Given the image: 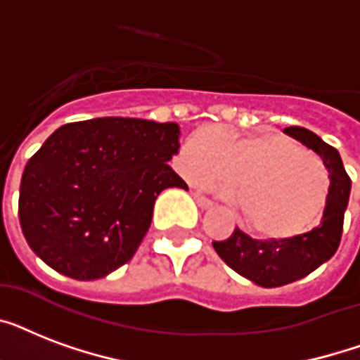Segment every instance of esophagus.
<instances>
[{
    "label": "esophagus",
    "mask_w": 360,
    "mask_h": 360,
    "mask_svg": "<svg viewBox=\"0 0 360 360\" xmlns=\"http://www.w3.org/2000/svg\"><path fill=\"white\" fill-rule=\"evenodd\" d=\"M192 196H194V200H196V203L200 205L202 209H209V207H213V202L209 200V198L202 196L200 192H192Z\"/></svg>",
    "instance_id": "34e87169"
}]
</instances>
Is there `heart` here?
<instances>
[{"mask_svg": "<svg viewBox=\"0 0 360 360\" xmlns=\"http://www.w3.org/2000/svg\"><path fill=\"white\" fill-rule=\"evenodd\" d=\"M191 181L230 185L246 224L267 239H288L316 224L329 194V174L314 153L276 132L250 136L203 130L183 149Z\"/></svg>", "mask_w": 360, "mask_h": 360, "instance_id": "b5f03b06", "label": "heart"}]
</instances>
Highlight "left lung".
Wrapping results in <instances>:
<instances>
[{"label":"left lung","instance_id":"1","mask_svg":"<svg viewBox=\"0 0 360 360\" xmlns=\"http://www.w3.org/2000/svg\"><path fill=\"white\" fill-rule=\"evenodd\" d=\"M284 132L318 153L329 172V194L318 228L288 239L269 240L252 239L236 228L230 239L213 243L214 250L226 265L262 288H278L304 278L335 256L340 245L344 213L352 191V179L335 147L302 127H288Z\"/></svg>","mask_w":360,"mask_h":360}]
</instances>
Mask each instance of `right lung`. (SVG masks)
Returning <instances> with one entry per match:
<instances>
[{
    "label": "right lung",
    "instance_id": "1",
    "mask_svg": "<svg viewBox=\"0 0 360 360\" xmlns=\"http://www.w3.org/2000/svg\"><path fill=\"white\" fill-rule=\"evenodd\" d=\"M177 123L98 117L59 127L27 160L18 217L31 250L53 271L97 280L129 262L162 191L188 186L169 160Z\"/></svg>",
    "mask_w": 360,
    "mask_h": 360
}]
</instances>
